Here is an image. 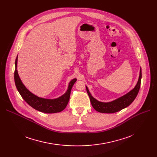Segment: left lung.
Here are the masks:
<instances>
[{
	"label": "left lung",
	"mask_w": 157,
	"mask_h": 157,
	"mask_svg": "<svg viewBox=\"0 0 157 157\" xmlns=\"http://www.w3.org/2000/svg\"><path fill=\"white\" fill-rule=\"evenodd\" d=\"M142 78L141 68L140 69V74L139 79L137 85L133 90H132L128 94H125L119 98L114 100L110 102H102L98 101L95 98H94L91 94L90 93L89 90L86 86V91L90 97V102L93 106V108L98 112L102 113H114L121 111V109L127 108L132 102L136 97H137L139 91L140 86H141V81Z\"/></svg>",
	"instance_id": "8db88e82"
}]
</instances>
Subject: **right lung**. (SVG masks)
<instances>
[{
	"mask_svg": "<svg viewBox=\"0 0 157 157\" xmlns=\"http://www.w3.org/2000/svg\"><path fill=\"white\" fill-rule=\"evenodd\" d=\"M17 61L18 56L15 60L14 82L16 88L25 101L34 109L45 113H55L63 111L68 104L71 89L76 81V79H73L70 82L67 92L62 96L55 99L40 98L31 93L22 83L17 71Z\"/></svg>",
	"mask_w": 157,
	"mask_h": 157,
	"instance_id": "right-lung-1",
	"label": "right lung"
}]
</instances>
